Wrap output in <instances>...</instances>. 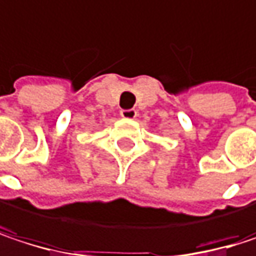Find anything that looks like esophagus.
I'll return each mask as SVG.
<instances>
[{
    "mask_svg": "<svg viewBox=\"0 0 256 256\" xmlns=\"http://www.w3.org/2000/svg\"><path fill=\"white\" fill-rule=\"evenodd\" d=\"M120 116H122L123 118H126V120H133V118H136L138 111L133 110V108H130V110H122V111H120Z\"/></svg>",
    "mask_w": 256,
    "mask_h": 256,
    "instance_id": "obj_1",
    "label": "esophagus"
}]
</instances>
